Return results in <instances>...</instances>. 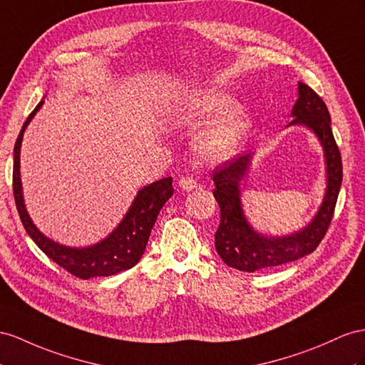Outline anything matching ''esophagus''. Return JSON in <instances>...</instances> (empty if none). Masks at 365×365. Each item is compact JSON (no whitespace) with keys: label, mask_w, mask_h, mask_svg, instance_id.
<instances>
[{"label":"esophagus","mask_w":365,"mask_h":365,"mask_svg":"<svg viewBox=\"0 0 365 365\" xmlns=\"http://www.w3.org/2000/svg\"><path fill=\"white\" fill-rule=\"evenodd\" d=\"M179 186L183 190V191H191V190H195L197 188V182H195L192 177H182V179L179 180Z\"/></svg>","instance_id":"obj_1"}]
</instances>
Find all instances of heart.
Returning <instances> with one entry per match:
<instances>
[{"label": "heart", "mask_w": 365, "mask_h": 365, "mask_svg": "<svg viewBox=\"0 0 365 365\" xmlns=\"http://www.w3.org/2000/svg\"><path fill=\"white\" fill-rule=\"evenodd\" d=\"M228 93L219 91L197 92L177 105L174 115L183 125L195 126L212 117L211 123L202 130L197 140L199 154L210 160H216L231 154L245 137L250 128L247 112L235 106Z\"/></svg>", "instance_id": "1"}]
</instances>
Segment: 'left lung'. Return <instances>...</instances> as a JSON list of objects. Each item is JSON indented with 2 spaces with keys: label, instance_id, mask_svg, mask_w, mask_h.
<instances>
[{
  "label": "left lung",
  "instance_id": "1",
  "mask_svg": "<svg viewBox=\"0 0 365 365\" xmlns=\"http://www.w3.org/2000/svg\"><path fill=\"white\" fill-rule=\"evenodd\" d=\"M289 125H305L321 140L327 160V192L319 211L310 225L287 237H265L248 225L240 207V180H244L251 154L236 157L212 170V191L220 208V225L214 235V245L223 262L239 272L255 273L259 269L284 265L313 253L327 235L333 219L342 183L339 148L331 133V118L324 100L299 83V98L293 108Z\"/></svg>",
  "mask_w": 365,
  "mask_h": 365
}]
</instances>
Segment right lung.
<instances>
[{
	"instance_id": "1",
	"label": "right lung",
	"mask_w": 365,
	"mask_h": 365,
	"mask_svg": "<svg viewBox=\"0 0 365 365\" xmlns=\"http://www.w3.org/2000/svg\"><path fill=\"white\" fill-rule=\"evenodd\" d=\"M41 105L43 101L36 105L31 115L24 121L14 148V197L24 230L46 256L78 279L112 276L133 268L138 264V260L142 259L145 253L148 239L151 235L158 212L174 192L173 179L165 177V179L157 180L145 186L143 190H140L125 219L100 244L88 248H69L55 244L51 239L44 237L32 223L29 214L24 208L20 179V148L24 129L31 123V120Z\"/></svg>"
}]
</instances>
